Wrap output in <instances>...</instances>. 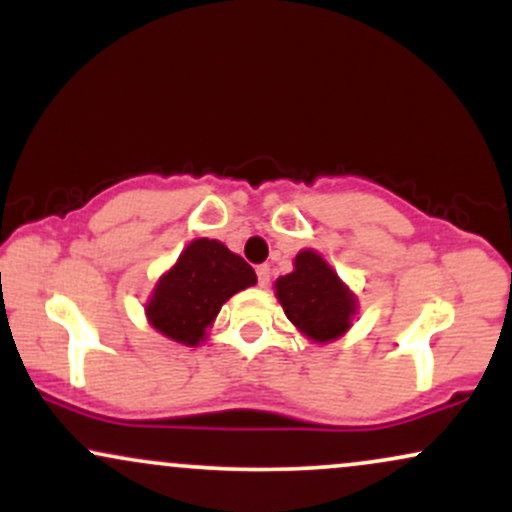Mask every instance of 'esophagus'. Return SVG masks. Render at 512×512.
<instances>
[{
	"label": "esophagus",
	"instance_id": "34e87169",
	"mask_svg": "<svg viewBox=\"0 0 512 512\" xmlns=\"http://www.w3.org/2000/svg\"><path fill=\"white\" fill-rule=\"evenodd\" d=\"M269 276H272V269H269L267 264H260V267H257V281H260V286L269 284Z\"/></svg>",
	"mask_w": 512,
	"mask_h": 512
}]
</instances>
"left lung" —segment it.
<instances>
[{
	"label": "left lung",
	"instance_id": "left-lung-1",
	"mask_svg": "<svg viewBox=\"0 0 512 512\" xmlns=\"http://www.w3.org/2000/svg\"><path fill=\"white\" fill-rule=\"evenodd\" d=\"M274 296L291 325L313 344L344 337L358 313L356 293L320 252L310 248L298 252L291 274L274 281Z\"/></svg>",
	"mask_w": 512,
	"mask_h": 512
}]
</instances>
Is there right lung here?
Here are the masks:
<instances>
[{"mask_svg": "<svg viewBox=\"0 0 512 512\" xmlns=\"http://www.w3.org/2000/svg\"><path fill=\"white\" fill-rule=\"evenodd\" d=\"M255 284V269L243 257L219 240L195 238L178 262L158 276L144 303L146 320L170 342L199 346L207 342L221 305Z\"/></svg>", "mask_w": 512, "mask_h": 512, "instance_id": "obj_1", "label": "right lung"}]
</instances>
